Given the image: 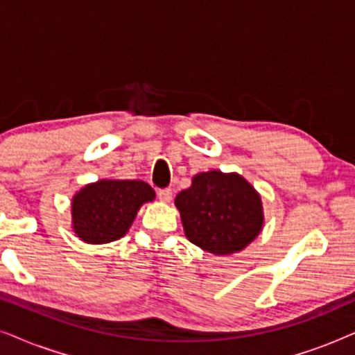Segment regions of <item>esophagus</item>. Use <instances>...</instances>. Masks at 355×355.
Masks as SVG:
<instances>
[{"instance_id": "esophagus-1", "label": "esophagus", "mask_w": 355, "mask_h": 355, "mask_svg": "<svg viewBox=\"0 0 355 355\" xmlns=\"http://www.w3.org/2000/svg\"><path fill=\"white\" fill-rule=\"evenodd\" d=\"M157 196H158V198H159V200H162V202H171V198H173V191H171V189H168V187H164V189H158Z\"/></svg>"}]
</instances>
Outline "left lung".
Returning a JSON list of instances; mask_svg holds the SVG:
<instances>
[{"label":"left lung","instance_id":"8db88e82","mask_svg":"<svg viewBox=\"0 0 355 355\" xmlns=\"http://www.w3.org/2000/svg\"><path fill=\"white\" fill-rule=\"evenodd\" d=\"M176 207L187 239L216 255L234 254L259 236L261 200L239 174L200 173L179 192Z\"/></svg>","mask_w":355,"mask_h":355}]
</instances>
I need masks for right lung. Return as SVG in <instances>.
<instances>
[{
  "label": "right lung",
  "instance_id": "add662e5",
  "mask_svg": "<svg viewBox=\"0 0 355 355\" xmlns=\"http://www.w3.org/2000/svg\"><path fill=\"white\" fill-rule=\"evenodd\" d=\"M155 198V191L142 181L103 179L85 186L72 200L76 234L89 244L118 241L132 225L142 203Z\"/></svg>",
  "mask_w": 355,
  "mask_h": 355
}]
</instances>
